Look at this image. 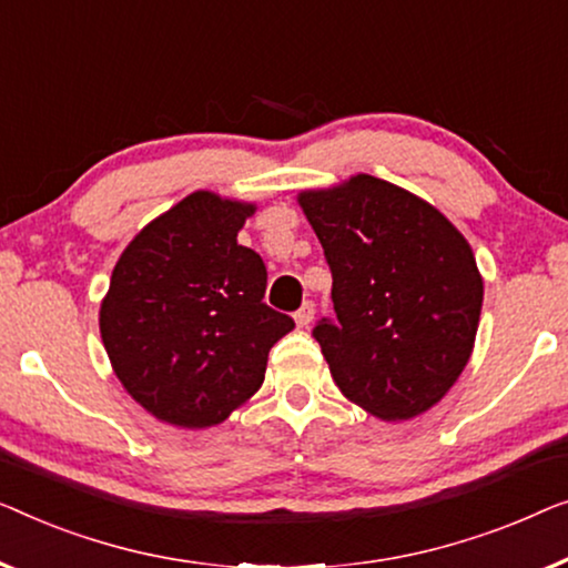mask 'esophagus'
<instances>
[{"instance_id": "esophagus-1", "label": "esophagus", "mask_w": 568, "mask_h": 568, "mask_svg": "<svg viewBox=\"0 0 568 568\" xmlns=\"http://www.w3.org/2000/svg\"><path fill=\"white\" fill-rule=\"evenodd\" d=\"M314 303L311 301H303V306L295 311V324L298 326H308L311 324V318H314Z\"/></svg>"}]
</instances>
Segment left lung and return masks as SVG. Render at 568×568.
I'll list each match as a JSON object with an SVG mask.
<instances>
[{
    "label": "left lung",
    "instance_id": "8db88e82",
    "mask_svg": "<svg viewBox=\"0 0 568 568\" xmlns=\"http://www.w3.org/2000/svg\"><path fill=\"white\" fill-rule=\"evenodd\" d=\"M298 203L332 270L337 316L314 337L334 383L378 419L427 412L474 353L484 281L470 244L435 205L371 174Z\"/></svg>",
    "mask_w": 568,
    "mask_h": 568
}]
</instances>
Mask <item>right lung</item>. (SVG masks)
Returning a JSON list of instances; mask_svg holds the SVG:
<instances>
[{
	"label": "right lung",
	"instance_id": "1",
	"mask_svg": "<svg viewBox=\"0 0 568 568\" xmlns=\"http://www.w3.org/2000/svg\"><path fill=\"white\" fill-rule=\"evenodd\" d=\"M252 203L197 190L143 226L110 277L100 334L123 388L174 427L221 425L265 381L293 318L265 301V262L236 242Z\"/></svg>",
	"mask_w": 568,
	"mask_h": 568
}]
</instances>
